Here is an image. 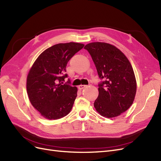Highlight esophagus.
<instances>
[{"label": "esophagus", "mask_w": 161, "mask_h": 161, "mask_svg": "<svg viewBox=\"0 0 161 161\" xmlns=\"http://www.w3.org/2000/svg\"><path fill=\"white\" fill-rule=\"evenodd\" d=\"M85 87H86V85H79V86H78V88H79V90H82V89H83L84 88H85Z\"/></svg>", "instance_id": "obj_1"}]
</instances>
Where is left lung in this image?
Segmentation results:
<instances>
[{"instance_id": "obj_1", "label": "left lung", "mask_w": 161, "mask_h": 161, "mask_svg": "<svg viewBox=\"0 0 161 161\" xmlns=\"http://www.w3.org/2000/svg\"><path fill=\"white\" fill-rule=\"evenodd\" d=\"M84 48L103 80L99 85V95L94 103L96 111L107 118L119 116L135 99L137 85L132 66L124 53L109 43L92 42Z\"/></svg>"}]
</instances>
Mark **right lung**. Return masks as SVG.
I'll return each instance as SVG.
<instances>
[{
    "mask_svg": "<svg viewBox=\"0 0 161 161\" xmlns=\"http://www.w3.org/2000/svg\"><path fill=\"white\" fill-rule=\"evenodd\" d=\"M84 46L75 42L53 46L37 57L29 71L26 85L29 99L46 119H60L72 109L77 87L63 81L67 77L64 73L68 62Z\"/></svg>",
    "mask_w": 161,
    "mask_h": 161,
    "instance_id": "1",
    "label": "right lung"
}]
</instances>
